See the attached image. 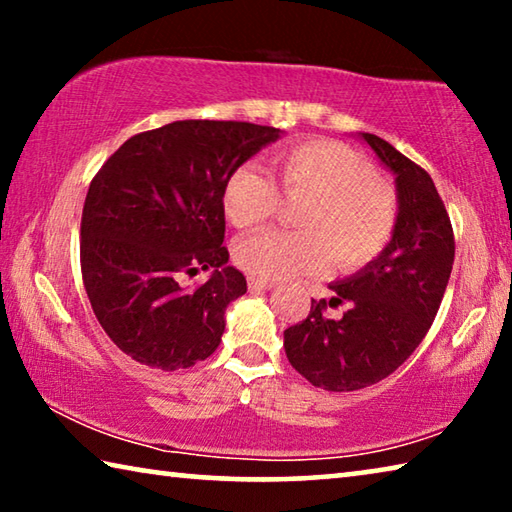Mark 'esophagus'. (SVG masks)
Listing matches in <instances>:
<instances>
[{"mask_svg": "<svg viewBox=\"0 0 512 512\" xmlns=\"http://www.w3.org/2000/svg\"><path fill=\"white\" fill-rule=\"evenodd\" d=\"M248 287L253 289V291H266V289H273L275 282L259 280V277H248Z\"/></svg>", "mask_w": 512, "mask_h": 512, "instance_id": "34e87169", "label": "esophagus"}]
</instances>
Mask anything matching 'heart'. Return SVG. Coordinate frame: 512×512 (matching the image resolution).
Listing matches in <instances>:
<instances>
[{
  "mask_svg": "<svg viewBox=\"0 0 512 512\" xmlns=\"http://www.w3.org/2000/svg\"><path fill=\"white\" fill-rule=\"evenodd\" d=\"M271 171L284 196L307 201L298 216L302 232L264 230L241 239L235 259L246 273L289 280L323 271L329 255L341 271H357L388 246L397 221L395 194L350 146L332 140L289 146L273 155ZM277 203L271 176L255 164H241L223 185V214L235 228L264 223Z\"/></svg>",
  "mask_w": 512,
  "mask_h": 512,
  "instance_id": "1",
  "label": "heart"
}]
</instances>
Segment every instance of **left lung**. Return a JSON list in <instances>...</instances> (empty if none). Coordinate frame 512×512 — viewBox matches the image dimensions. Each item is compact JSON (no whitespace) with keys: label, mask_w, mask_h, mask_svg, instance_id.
Segmentation results:
<instances>
[{"label":"left lung","mask_w":512,"mask_h":512,"mask_svg":"<svg viewBox=\"0 0 512 512\" xmlns=\"http://www.w3.org/2000/svg\"><path fill=\"white\" fill-rule=\"evenodd\" d=\"M395 176L397 221L388 246L343 280L329 284V307L348 302L343 318L323 316L311 300L302 323L284 332L291 366L325 391H359L386 379L427 336L454 264V232L427 171L377 135L359 133Z\"/></svg>","instance_id":"obj_1"}]
</instances>
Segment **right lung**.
<instances>
[{
	"mask_svg": "<svg viewBox=\"0 0 512 512\" xmlns=\"http://www.w3.org/2000/svg\"><path fill=\"white\" fill-rule=\"evenodd\" d=\"M284 131L185 119L131 137L90 183L81 271L94 316L128 357L180 370L219 348L225 309L246 293L228 266L221 194L230 173ZM213 275L198 290L179 277Z\"/></svg>",
	"mask_w": 512,
	"mask_h": 512,
	"instance_id": "add662e5",
	"label": "right lung"
}]
</instances>
